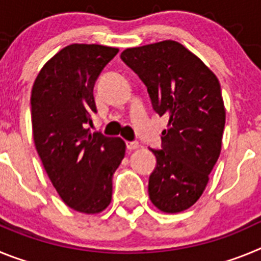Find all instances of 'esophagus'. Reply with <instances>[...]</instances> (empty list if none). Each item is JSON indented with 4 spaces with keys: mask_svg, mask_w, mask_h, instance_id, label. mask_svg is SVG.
Returning a JSON list of instances; mask_svg holds the SVG:
<instances>
[{
    "mask_svg": "<svg viewBox=\"0 0 261 261\" xmlns=\"http://www.w3.org/2000/svg\"><path fill=\"white\" fill-rule=\"evenodd\" d=\"M126 147H128L129 150H136L140 147V142L138 141H128L126 142Z\"/></svg>",
    "mask_w": 261,
    "mask_h": 261,
    "instance_id": "obj_1",
    "label": "esophagus"
}]
</instances>
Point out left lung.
I'll use <instances>...</instances> for the list:
<instances>
[{"instance_id": "obj_1", "label": "left lung", "mask_w": 261, "mask_h": 261, "mask_svg": "<svg viewBox=\"0 0 261 261\" xmlns=\"http://www.w3.org/2000/svg\"><path fill=\"white\" fill-rule=\"evenodd\" d=\"M147 87L151 106L168 117L149 197L159 211L177 213L204 192L221 153L225 107L220 82L204 62L174 40L128 48L120 55Z\"/></svg>"}]
</instances>
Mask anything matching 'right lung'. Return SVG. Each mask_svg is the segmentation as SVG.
<instances>
[{
  "instance_id": "obj_1",
  "label": "right lung",
  "mask_w": 261,
  "mask_h": 261,
  "mask_svg": "<svg viewBox=\"0 0 261 261\" xmlns=\"http://www.w3.org/2000/svg\"><path fill=\"white\" fill-rule=\"evenodd\" d=\"M117 48L71 44L43 66L31 93L32 133L45 171L62 201L81 213L105 211L112 176L125 155L119 137L91 133L94 86Z\"/></svg>"
}]
</instances>
